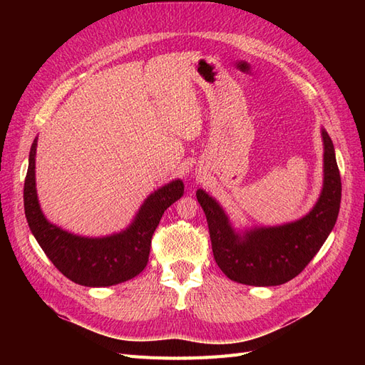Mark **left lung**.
I'll list each match as a JSON object with an SVG mask.
<instances>
[{"instance_id":"obj_1","label":"left lung","mask_w":365,"mask_h":365,"mask_svg":"<svg viewBox=\"0 0 365 365\" xmlns=\"http://www.w3.org/2000/svg\"><path fill=\"white\" fill-rule=\"evenodd\" d=\"M323 187L314 207L280 225L236 227L224 207L197 189L212 239L213 256L227 277L250 286H279L292 280L332 233L341 202V178L334 143L322 128Z\"/></svg>"}]
</instances>
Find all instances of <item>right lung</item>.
Instances as JSON below:
<instances>
[{"label": "right lung", "instance_id": "1", "mask_svg": "<svg viewBox=\"0 0 365 365\" xmlns=\"http://www.w3.org/2000/svg\"><path fill=\"white\" fill-rule=\"evenodd\" d=\"M36 148L33 140L24 182V210L31 235L42 251L71 282L103 288L134 279L146 268L150 239L163 213L184 195V182L176 178L153 190L135 213L130 224L102 237L79 236L51 224L42 213L36 190Z\"/></svg>", "mask_w": 365, "mask_h": 365}]
</instances>
